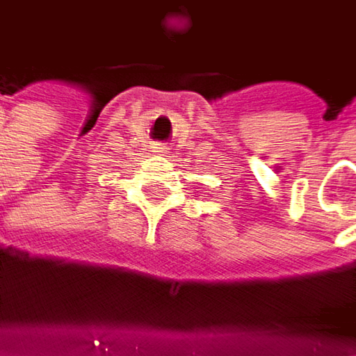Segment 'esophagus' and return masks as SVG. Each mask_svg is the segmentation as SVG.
<instances>
[{"mask_svg":"<svg viewBox=\"0 0 356 356\" xmlns=\"http://www.w3.org/2000/svg\"><path fill=\"white\" fill-rule=\"evenodd\" d=\"M152 149V154H159V156H166L170 149L166 147V145H154V147H150Z\"/></svg>","mask_w":356,"mask_h":356,"instance_id":"obj_1","label":"esophagus"}]
</instances>
